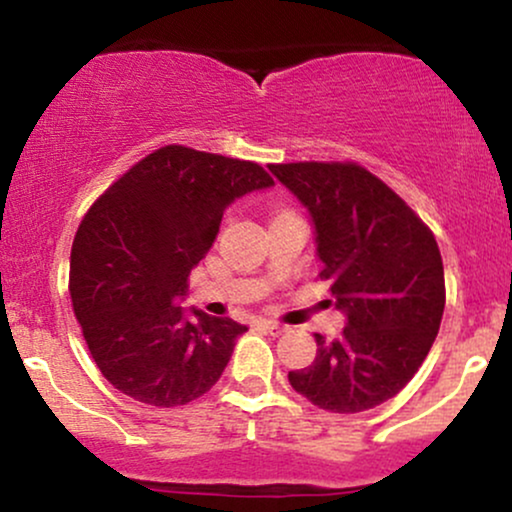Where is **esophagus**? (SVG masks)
Here are the masks:
<instances>
[{
    "label": "esophagus",
    "instance_id": "esophagus-1",
    "mask_svg": "<svg viewBox=\"0 0 512 512\" xmlns=\"http://www.w3.org/2000/svg\"><path fill=\"white\" fill-rule=\"evenodd\" d=\"M260 327H262L264 332L272 334V337H279V334H284V332H286V327H284V325H279V322H272V320H264V322H260Z\"/></svg>",
    "mask_w": 512,
    "mask_h": 512
}]
</instances>
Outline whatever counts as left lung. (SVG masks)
<instances>
[{"label": "left lung", "instance_id": "8db88e82", "mask_svg": "<svg viewBox=\"0 0 512 512\" xmlns=\"http://www.w3.org/2000/svg\"><path fill=\"white\" fill-rule=\"evenodd\" d=\"M272 175L308 209L322 279L346 322L315 334L317 356L289 383L315 407L358 414L395 397L431 351L445 308L433 233L356 163H281Z\"/></svg>", "mask_w": 512, "mask_h": 512}]
</instances>
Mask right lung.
Returning a JSON list of instances; mask_svg holds the SVG:
<instances>
[{
    "label": "right lung",
    "mask_w": 512,
    "mask_h": 512,
    "mask_svg": "<svg viewBox=\"0 0 512 512\" xmlns=\"http://www.w3.org/2000/svg\"><path fill=\"white\" fill-rule=\"evenodd\" d=\"M274 180L257 163L163 146L88 209L69 293L93 361L137 402L178 407L216 385L248 327L182 308L223 211Z\"/></svg>",
    "instance_id": "right-lung-1"
}]
</instances>
